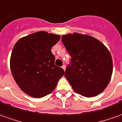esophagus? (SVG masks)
Wrapping results in <instances>:
<instances>
[{"mask_svg": "<svg viewBox=\"0 0 122 122\" xmlns=\"http://www.w3.org/2000/svg\"><path fill=\"white\" fill-rule=\"evenodd\" d=\"M62 68L64 69V70H66V65H64H64L62 66Z\"/></svg>", "mask_w": 122, "mask_h": 122, "instance_id": "esophagus-1", "label": "esophagus"}]
</instances>
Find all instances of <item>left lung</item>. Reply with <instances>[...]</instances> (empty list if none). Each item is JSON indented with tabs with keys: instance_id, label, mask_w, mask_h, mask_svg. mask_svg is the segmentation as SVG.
Listing matches in <instances>:
<instances>
[{
	"instance_id": "1",
	"label": "left lung",
	"mask_w": 122,
	"mask_h": 122,
	"mask_svg": "<svg viewBox=\"0 0 122 122\" xmlns=\"http://www.w3.org/2000/svg\"><path fill=\"white\" fill-rule=\"evenodd\" d=\"M62 42L71 56L64 76L74 91L87 98L104 90L112 74V58L101 42L88 35H63Z\"/></svg>"
}]
</instances>
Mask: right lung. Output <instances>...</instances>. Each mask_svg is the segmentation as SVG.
<instances>
[{
    "instance_id": "obj_1",
    "label": "right lung",
    "mask_w": 122,
    "mask_h": 122,
    "mask_svg": "<svg viewBox=\"0 0 122 122\" xmlns=\"http://www.w3.org/2000/svg\"><path fill=\"white\" fill-rule=\"evenodd\" d=\"M60 35L41 31L23 37L15 44L10 57L12 76L22 91L32 97L42 98L56 88L64 70L54 64L51 48Z\"/></svg>"
}]
</instances>
